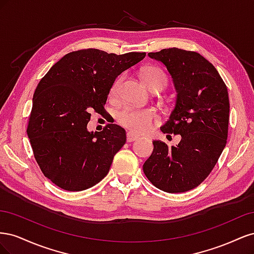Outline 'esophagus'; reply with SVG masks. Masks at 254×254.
Instances as JSON below:
<instances>
[{
	"instance_id": "34e87169",
	"label": "esophagus",
	"mask_w": 254,
	"mask_h": 254,
	"mask_svg": "<svg viewBox=\"0 0 254 254\" xmlns=\"http://www.w3.org/2000/svg\"><path fill=\"white\" fill-rule=\"evenodd\" d=\"M137 139H139V135L135 134L134 132H132V131L127 132V142H133Z\"/></svg>"
}]
</instances>
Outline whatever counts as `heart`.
Returning <instances> with one entry per match:
<instances>
[{
    "mask_svg": "<svg viewBox=\"0 0 254 254\" xmlns=\"http://www.w3.org/2000/svg\"><path fill=\"white\" fill-rule=\"evenodd\" d=\"M141 79L148 89L153 87L162 88L165 83V75L161 68L157 66L145 67L141 73ZM121 78L115 80L111 88V93H117L121 83ZM156 118V110L153 108H133L124 107L117 112V119L121 125L133 130L135 132H143L147 130Z\"/></svg>",
    "mask_w": 254,
    "mask_h": 254,
    "instance_id": "obj_1",
    "label": "heart"
}]
</instances>
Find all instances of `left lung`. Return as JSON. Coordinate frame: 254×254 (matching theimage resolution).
I'll use <instances>...</instances> for the list:
<instances>
[{"instance_id": "left-lung-1", "label": "left lung", "mask_w": 254, "mask_h": 254, "mask_svg": "<svg viewBox=\"0 0 254 254\" xmlns=\"http://www.w3.org/2000/svg\"><path fill=\"white\" fill-rule=\"evenodd\" d=\"M172 76L176 102L163 133L180 134L176 146L152 141L151 156L143 165L148 180L167 193H183L210 175L227 144L229 95L215 66L200 54L181 49L148 53Z\"/></svg>"}]
</instances>
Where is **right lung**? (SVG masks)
<instances>
[{
	"instance_id": "right-lung-1",
	"label": "right lung",
	"mask_w": 254,
	"mask_h": 254,
	"mask_svg": "<svg viewBox=\"0 0 254 254\" xmlns=\"http://www.w3.org/2000/svg\"><path fill=\"white\" fill-rule=\"evenodd\" d=\"M145 56L96 49L72 52L38 83L27 135L43 175L60 189L87 190L109 173L114 155L126 143L125 129L108 124L103 131L90 132V112L105 113L114 80Z\"/></svg>"
}]
</instances>
